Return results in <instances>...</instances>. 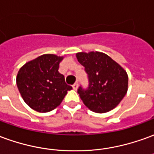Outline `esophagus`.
Returning <instances> with one entry per match:
<instances>
[{
	"mask_svg": "<svg viewBox=\"0 0 154 154\" xmlns=\"http://www.w3.org/2000/svg\"><path fill=\"white\" fill-rule=\"evenodd\" d=\"M72 88H73L74 90H77V88H78V83H77V82H75V83L72 85Z\"/></svg>",
	"mask_w": 154,
	"mask_h": 154,
	"instance_id": "obj_1",
	"label": "esophagus"
}]
</instances>
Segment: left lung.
I'll return each instance as SVG.
<instances>
[{
	"label": "left lung",
	"instance_id": "1",
	"mask_svg": "<svg viewBox=\"0 0 154 154\" xmlns=\"http://www.w3.org/2000/svg\"><path fill=\"white\" fill-rule=\"evenodd\" d=\"M76 57L85 67L89 79L88 89L80 87L77 90L85 106L97 113L112 110L128 92L127 72L109 56L100 51H82Z\"/></svg>",
	"mask_w": 154,
	"mask_h": 154
}]
</instances>
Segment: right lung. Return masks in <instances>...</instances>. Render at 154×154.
Instances as JSON below:
<instances>
[{"label": "right lung", "mask_w": 154, "mask_h": 154, "mask_svg": "<svg viewBox=\"0 0 154 154\" xmlns=\"http://www.w3.org/2000/svg\"><path fill=\"white\" fill-rule=\"evenodd\" d=\"M63 57L44 54L26 62L18 71L17 85L24 102L33 110L48 112L58 107L72 88L58 72Z\"/></svg>", "instance_id": "1"}]
</instances>
